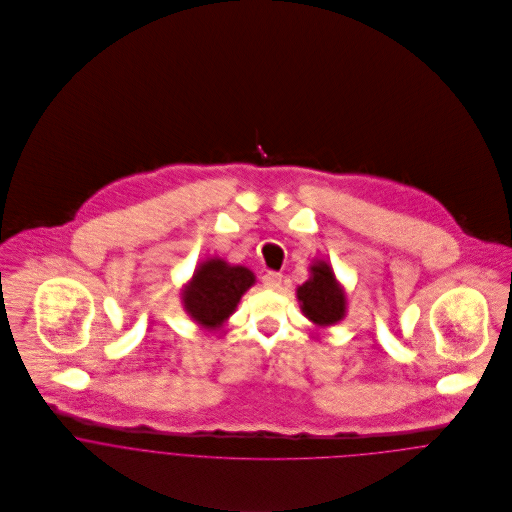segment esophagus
Instances as JSON below:
<instances>
[{"label":"esophagus","mask_w":512,"mask_h":512,"mask_svg":"<svg viewBox=\"0 0 512 512\" xmlns=\"http://www.w3.org/2000/svg\"><path fill=\"white\" fill-rule=\"evenodd\" d=\"M262 284H264V288H268V290H278V288L282 286V274H278V272H268V274H264Z\"/></svg>","instance_id":"34e87169"}]
</instances>
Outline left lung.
<instances>
[{
	"label": "left lung",
	"instance_id": "1",
	"mask_svg": "<svg viewBox=\"0 0 512 512\" xmlns=\"http://www.w3.org/2000/svg\"><path fill=\"white\" fill-rule=\"evenodd\" d=\"M301 313L317 327L337 325L347 317V292L337 280L331 264L323 258H313L309 278L295 290Z\"/></svg>",
	"mask_w": 512,
	"mask_h": 512
}]
</instances>
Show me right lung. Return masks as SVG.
Returning <instances> with one entry per match:
<instances>
[{
	"label": "right lung",
	"mask_w": 512,
	"mask_h": 512,
	"mask_svg": "<svg viewBox=\"0 0 512 512\" xmlns=\"http://www.w3.org/2000/svg\"><path fill=\"white\" fill-rule=\"evenodd\" d=\"M254 284L256 276L252 270L213 256L197 264L193 276L181 286L179 297L185 313L199 327L217 331Z\"/></svg>",
	"instance_id": "1"
}]
</instances>
